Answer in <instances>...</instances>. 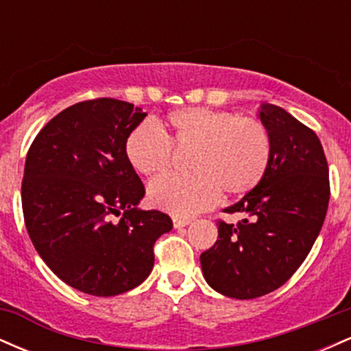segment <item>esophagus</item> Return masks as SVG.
Listing matches in <instances>:
<instances>
[{
  "label": "esophagus",
  "mask_w": 351,
  "mask_h": 351,
  "mask_svg": "<svg viewBox=\"0 0 351 351\" xmlns=\"http://www.w3.org/2000/svg\"><path fill=\"white\" fill-rule=\"evenodd\" d=\"M191 223V219L188 217H180V216H173V226L175 228H184Z\"/></svg>",
  "instance_id": "34e87169"
}]
</instances>
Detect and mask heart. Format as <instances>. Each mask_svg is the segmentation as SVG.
<instances>
[{
	"label": "heart",
	"mask_w": 351,
	"mask_h": 351,
	"mask_svg": "<svg viewBox=\"0 0 351 351\" xmlns=\"http://www.w3.org/2000/svg\"><path fill=\"white\" fill-rule=\"evenodd\" d=\"M167 135L152 120L138 123L125 138V158L136 173L158 176L171 167L175 145L191 150L188 175L153 181L148 198L175 216H193L226 196L252 191L263 181L272 158V138L257 119L236 112L188 107L168 115Z\"/></svg>",
	"instance_id": "1"
}]
</instances>
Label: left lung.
Segmentation results:
<instances>
[{"instance_id":"left-lung-1","label":"left lung","mask_w":351,"mask_h":351,"mask_svg":"<svg viewBox=\"0 0 351 351\" xmlns=\"http://www.w3.org/2000/svg\"><path fill=\"white\" fill-rule=\"evenodd\" d=\"M259 119L272 138L265 176L224 209L243 221H217L215 245L201 254L204 279L231 299L263 297L300 267L327 215L328 165L315 132L284 108L263 104Z\"/></svg>"}]
</instances>
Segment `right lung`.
<instances>
[{"label": "right lung", "mask_w": 351, "mask_h": 351, "mask_svg": "<svg viewBox=\"0 0 351 351\" xmlns=\"http://www.w3.org/2000/svg\"><path fill=\"white\" fill-rule=\"evenodd\" d=\"M145 117L123 100H86L44 125L27 152V234L47 267L80 292L135 289L150 276L155 241L173 228L165 213L136 208L145 186L125 158V138Z\"/></svg>", "instance_id": "right-lung-1"}]
</instances>
